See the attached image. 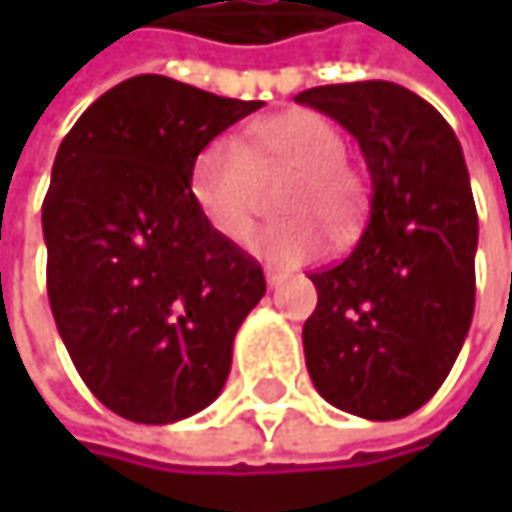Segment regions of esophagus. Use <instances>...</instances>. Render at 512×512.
I'll return each mask as SVG.
<instances>
[{"mask_svg":"<svg viewBox=\"0 0 512 512\" xmlns=\"http://www.w3.org/2000/svg\"><path fill=\"white\" fill-rule=\"evenodd\" d=\"M281 281H284V275H281V272H275V269H266V284H269V287H278Z\"/></svg>","mask_w":512,"mask_h":512,"instance_id":"obj_1","label":"esophagus"}]
</instances>
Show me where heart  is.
Here are the masks:
<instances>
[{
  "label": "heart",
  "mask_w": 512,
  "mask_h": 512,
  "mask_svg": "<svg viewBox=\"0 0 512 512\" xmlns=\"http://www.w3.org/2000/svg\"><path fill=\"white\" fill-rule=\"evenodd\" d=\"M347 145L320 112L296 109L252 124L249 142L234 133L210 139L189 171V195L201 216L228 240H240L257 210L260 177L293 171L278 198L290 219L249 234L246 246L269 263L293 266L314 257L326 228L350 231L361 213V177L344 162Z\"/></svg>",
  "instance_id": "1"
}]
</instances>
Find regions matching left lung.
Here are the masks:
<instances>
[{"mask_svg":"<svg viewBox=\"0 0 512 512\" xmlns=\"http://www.w3.org/2000/svg\"><path fill=\"white\" fill-rule=\"evenodd\" d=\"M356 136L370 171L358 246L308 278L305 364L338 409L394 421L448 379L474 314L477 210L451 124L415 91L370 79L296 94Z\"/></svg>","mask_w":512,"mask_h":512,"instance_id":"left-lung-1","label":"left lung"}]
</instances>
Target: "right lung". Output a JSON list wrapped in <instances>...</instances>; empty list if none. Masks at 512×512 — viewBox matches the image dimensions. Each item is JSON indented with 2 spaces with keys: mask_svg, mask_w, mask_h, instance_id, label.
Instances as JSON below:
<instances>
[{
  "mask_svg": "<svg viewBox=\"0 0 512 512\" xmlns=\"http://www.w3.org/2000/svg\"><path fill=\"white\" fill-rule=\"evenodd\" d=\"M260 100L142 73L97 97L64 136L44 198L47 293L91 394L136 424L210 406L263 269L189 195L201 148Z\"/></svg>",
  "mask_w": 512,
  "mask_h": 512,
  "instance_id": "right-lung-1",
  "label": "right lung"
}]
</instances>
